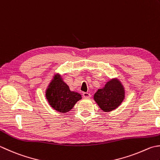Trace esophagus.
I'll return each mask as SVG.
<instances>
[{
  "mask_svg": "<svg viewBox=\"0 0 160 160\" xmlns=\"http://www.w3.org/2000/svg\"><path fill=\"white\" fill-rule=\"evenodd\" d=\"M82 95H83V97L84 98H89L91 97V94L88 92H84L82 93Z\"/></svg>",
  "mask_w": 160,
  "mask_h": 160,
  "instance_id": "34e87169",
  "label": "esophagus"
}]
</instances>
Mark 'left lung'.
Segmentation results:
<instances>
[{"mask_svg": "<svg viewBox=\"0 0 160 160\" xmlns=\"http://www.w3.org/2000/svg\"><path fill=\"white\" fill-rule=\"evenodd\" d=\"M125 98V91L119 80L112 79L93 96L94 101L104 112L114 110L119 106Z\"/></svg>", "mask_w": 160, "mask_h": 160, "instance_id": "obj_1", "label": "left lung"}]
</instances>
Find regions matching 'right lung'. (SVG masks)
<instances>
[{"mask_svg":"<svg viewBox=\"0 0 160 160\" xmlns=\"http://www.w3.org/2000/svg\"><path fill=\"white\" fill-rule=\"evenodd\" d=\"M46 97L53 109L62 113L69 112L82 98L80 93L70 91L69 87L59 75H55L50 82Z\"/></svg>","mask_w":160,"mask_h":160,"instance_id":"right-lung-1","label":"right lung"}]
</instances>
